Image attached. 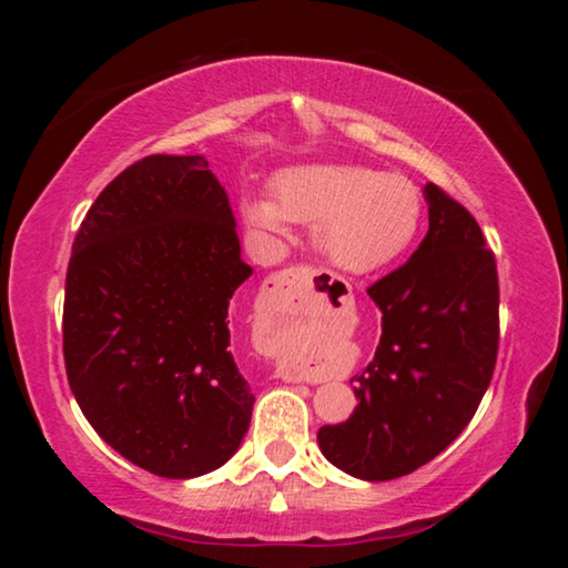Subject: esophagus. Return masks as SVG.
<instances>
[{
  "label": "esophagus",
  "mask_w": 568,
  "mask_h": 568,
  "mask_svg": "<svg viewBox=\"0 0 568 568\" xmlns=\"http://www.w3.org/2000/svg\"><path fill=\"white\" fill-rule=\"evenodd\" d=\"M318 271L311 265H297L287 267V271L275 273L273 277V307L275 313L281 315H293V313H307L313 307V277ZM285 381H307L303 371L285 368L281 371Z\"/></svg>",
  "instance_id": "esophagus-1"
}]
</instances>
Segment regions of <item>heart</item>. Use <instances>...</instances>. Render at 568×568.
Here are the masks:
<instances>
[{
	"label": "heart",
	"mask_w": 568,
	"mask_h": 568,
	"mask_svg": "<svg viewBox=\"0 0 568 568\" xmlns=\"http://www.w3.org/2000/svg\"><path fill=\"white\" fill-rule=\"evenodd\" d=\"M247 223L281 235L287 220L315 225L325 261L351 273H371L403 255L418 235L423 200L403 175L361 165L291 170L277 180V203L253 197Z\"/></svg>",
	"instance_id": "b5f03b06"
}]
</instances>
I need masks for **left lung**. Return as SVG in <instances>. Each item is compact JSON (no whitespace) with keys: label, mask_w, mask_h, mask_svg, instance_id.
I'll return each mask as SVG.
<instances>
[{"label":"left lung","mask_w":568,"mask_h":568,"mask_svg":"<svg viewBox=\"0 0 568 568\" xmlns=\"http://www.w3.org/2000/svg\"><path fill=\"white\" fill-rule=\"evenodd\" d=\"M428 233L408 263L368 287L381 341L353 376L358 408L323 426V456L390 480L434 460L474 418L498 353V273L476 217L428 182Z\"/></svg>","instance_id":"obj_1"}]
</instances>
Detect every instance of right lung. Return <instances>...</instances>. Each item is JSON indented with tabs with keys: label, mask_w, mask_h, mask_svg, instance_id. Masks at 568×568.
<instances>
[{
	"label": "right lung",
	"mask_w": 568,
	"mask_h": 568,
	"mask_svg": "<svg viewBox=\"0 0 568 568\" xmlns=\"http://www.w3.org/2000/svg\"><path fill=\"white\" fill-rule=\"evenodd\" d=\"M250 273L200 155L138 160L84 215L64 281L67 381L134 466L195 478L237 450L255 396L227 348V313Z\"/></svg>",
	"instance_id": "add662e5"
}]
</instances>
